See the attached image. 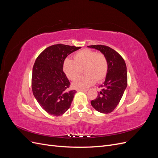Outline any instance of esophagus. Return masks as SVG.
<instances>
[{"label":"esophagus","instance_id":"esophagus-1","mask_svg":"<svg viewBox=\"0 0 158 158\" xmlns=\"http://www.w3.org/2000/svg\"><path fill=\"white\" fill-rule=\"evenodd\" d=\"M78 92H87L88 89H77Z\"/></svg>","mask_w":158,"mask_h":158}]
</instances>
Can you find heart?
I'll list each match as a JSON object with an SVG mask.
<instances>
[{"mask_svg": "<svg viewBox=\"0 0 158 158\" xmlns=\"http://www.w3.org/2000/svg\"><path fill=\"white\" fill-rule=\"evenodd\" d=\"M73 59H66L63 68L70 80L77 78L83 69L85 74L76 79L73 83L76 88H88L95 81L99 82L106 78L108 71V60L102 52H96L89 49L81 50L74 54Z\"/></svg>", "mask_w": 158, "mask_h": 158, "instance_id": "obj_1", "label": "heart"}]
</instances>
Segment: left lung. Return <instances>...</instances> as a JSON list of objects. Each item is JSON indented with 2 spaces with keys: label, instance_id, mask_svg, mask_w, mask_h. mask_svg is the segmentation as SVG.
<instances>
[{
  "label": "left lung",
  "instance_id": "obj_1",
  "mask_svg": "<svg viewBox=\"0 0 158 158\" xmlns=\"http://www.w3.org/2000/svg\"><path fill=\"white\" fill-rule=\"evenodd\" d=\"M106 56L108 71L106 80L99 88L102 89L97 98L91 102L92 107L102 113H109L120 102L127 86V70L125 60L111 47L102 45H89Z\"/></svg>",
  "mask_w": 158,
  "mask_h": 158
}]
</instances>
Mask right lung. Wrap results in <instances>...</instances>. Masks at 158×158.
I'll list each match as a JSON object with an SVG mask.
<instances>
[{
	"instance_id": "1",
	"label": "right lung",
	"mask_w": 158,
	"mask_h": 158,
	"mask_svg": "<svg viewBox=\"0 0 158 158\" xmlns=\"http://www.w3.org/2000/svg\"><path fill=\"white\" fill-rule=\"evenodd\" d=\"M80 47L63 44L51 45L42 51L33 64L32 92L40 106L51 115L60 116L70 108L76 91L63 72V62Z\"/></svg>"
}]
</instances>
